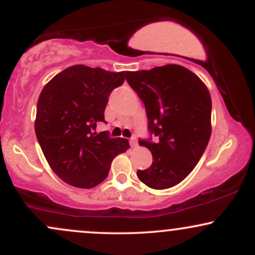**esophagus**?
I'll return each mask as SVG.
<instances>
[{"instance_id": "34e87169", "label": "esophagus", "mask_w": 255, "mask_h": 255, "mask_svg": "<svg viewBox=\"0 0 255 255\" xmlns=\"http://www.w3.org/2000/svg\"><path fill=\"white\" fill-rule=\"evenodd\" d=\"M129 142H130V146H131V147H136V146H137V141H136L135 137H131Z\"/></svg>"}]
</instances>
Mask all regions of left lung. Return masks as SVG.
Segmentation results:
<instances>
[{"label": "left lung", "instance_id": "1", "mask_svg": "<svg viewBox=\"0 0 255 255\" xmlns=\"http://www.w3.org/2000/svg\"><path fill=\"white\" fill-rule=\"evenodd\" d=\"M126 79L145 105L148 130L156 141L140 140L153 162L137 170L153 189L176 186L191 174L211 136V96L201 79L178 64L127 72Z\"/></svg>", "mask_w": 255, "mask_h": 255}]
</instances>
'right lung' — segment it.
<instances>
[{"instance_id":"1","label":"right lung","mask_w":255,"mask_h":255,"mask_svg":"<svg viewBox=\"0 0 255 255\" xmlns=\"http://www.w3.org/2000/svg\"><path fill=\"white\" fill-rule=\"evenodd\" d=\"M127 72H108L75 64L43 87L34 130L52 171L78 188H93L107 178L113 159L129 148L122 137L97 133L105 122L111 91L124 84Z\"/></svg>"}]
</instances>
